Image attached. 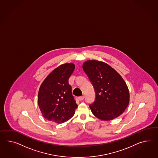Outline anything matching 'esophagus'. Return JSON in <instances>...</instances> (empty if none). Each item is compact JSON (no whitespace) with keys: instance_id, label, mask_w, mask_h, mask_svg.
<instances>
[{"instance_id":"1","label":"esophagus","mask_w":158,"mask_h":158,"mask_svg":"<svg viewBox=\"0 0 158 158\" xmlns=\"http://www.w3.org/2000/svg\"><path fill=\"white\" fill-rule=\"evenodd\" d=\"M84 98H85V96H79V97L78 98V99L80 100V101H81V100H83L84 99Z\"/></svg>"}]
</instances>
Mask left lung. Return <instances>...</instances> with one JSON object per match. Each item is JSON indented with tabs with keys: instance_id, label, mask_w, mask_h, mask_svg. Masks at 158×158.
<instances>
[{
	"instance_id": "left-lung-1",
	"label": "left lung",
	"mask_w": 158,
	"mask_h": 158,
	"mask_svg": "<svg viewBox=\"0 0 158 158\" xmlns=\"http://www.w3.org/2000/svg\"><path fill=\"white\" fill-rule=\"evenodd\" d=\"M82 67L95 91V100L89 105L93 114L99 119L111 120L123 114L129 104L130 93L119 73L95 60L85 61Z\"/></svg>"
}]
</instances>
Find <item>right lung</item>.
Instances as JSON below:
<instances>
[{"label": "right lung", "mask_w": 158, "mask_h": 158, "mask_svg": "<svg viewBox=\"0 0 158 158\" xmlns=\"http://www.w3.org/2000/svg\"><path fill=\"white\" fill-rule=\"evenodd\" d=\"M75 64L64 63L54 69L43 81L39 89V107L44 118L63 123L73 116L77 105L72 95L69 79Z\"/></svg>", "instance_id": "obj_1"}]
</instances>
